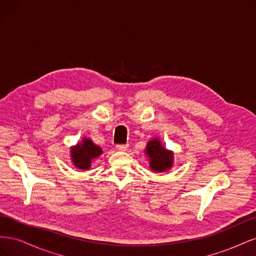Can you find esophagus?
I'll return each instance as SVG.
<instances>
[{"mask_svg": "<svg viewBox=\"0 0 256 256\" xmlns=\"http://www.w3.org/2000/svg\"><path fill=\"white\" fill-rule=\"evenodd\" d=\"M128 148V144H118L116 145V150L124 152V150H127Z\"/></svg>", "mask_w": 256, "mask_h": 256, "instance_id": "1", "label": "esophagus"}]
</instances>
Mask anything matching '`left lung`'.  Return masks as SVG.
<instances>
[{
  "label": "left lung",
  "mask_w": 256,
  "mask_h": 256,
  "mask_svg": "<svg viewBox=\"0 0 256 256\" xmlns=\"http://www.w3.org/2000/svg\"><path fill=\"white\" fill-rule=\"evenodd\" d=\"M145 154L150 160V168L154 172H166L173 166V152L166 150L157 138L147 143Z\"/></svg>",
  "instance_id": "8db88e82"
}]
</instances>
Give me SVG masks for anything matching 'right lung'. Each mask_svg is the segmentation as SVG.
Returning a JSON list of instances; mask_svg holds the SVG:
<instances>
[{
  "label": "right lung",
  "instance_id": "1",
  "mask_svg": "<svg viewBox=\"0 0 256 256\" xmlns=\"http://www.w3.org/2000/svg\"><path fill=\"white\" fill-rule=\"evenodd\" d=\"M102 154V148L92 143V140L84 138L82 143H78L72 148V164L80 170H88L92 160L97 158Z\"/></svg>",
  "mask_w": 256,
  "mask_h": 256
}]
</instances>
